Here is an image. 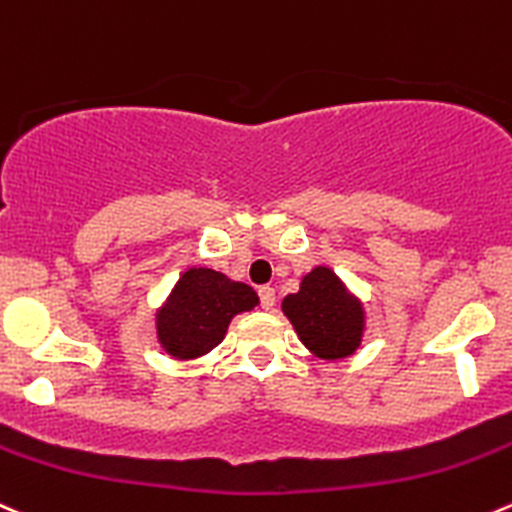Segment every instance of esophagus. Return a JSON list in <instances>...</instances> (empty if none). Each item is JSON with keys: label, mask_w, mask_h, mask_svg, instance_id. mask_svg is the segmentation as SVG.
<instances>
[{"label": "esophagus", "mask_w": 512, "mask_h": 512, "mask_svg": "<svg viewBox=\"0 0 512 512\" xmlns=\"http://www.w3.org/2000/svg\"><path fill=\"white\" fill-rule=\"evenodd\" d=\"M257 295H260V305L265 307V310H272V307H275V287L262 285L260 290H257Z\"/></svg>", "instance_id": "1"}]
</instances>
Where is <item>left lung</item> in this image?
Listing matches in <instances>:
<instances>
[{
    "mask_svg": "<svg viewBox=\"0 0 512 512\" xmlns=\"http://www.w3.org/2000/svg\"><path fill=\"white\" fill-rule=\"evenodd\" d=\"M300 340L325 360L352 355L362 337V307L350 297L327 267H315L302 277L300 292L282 300Z\"/></svg>",
    "mask_w": 512,
    "mask_h": 512,
    "instance_id": "left-lung-1",
    "label": "left lung"
}]
</instances>
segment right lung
Wrapping results in <instances>:
<instances>
[{
  "label": "right lung",
  "mask_w": 512,
  "mask_h": 512,
  "mask_svg": "<svg viewBox=\"0 0 512 512\" xmlns=\"http://www.w3.org/2000/svg\"><path fill=\"white\" fill-rule=\"evenodd\" d=\"M257 302L255 290L245 282H232L207 267H192L157 312V337L172 357L192 360L220 345L232 317L252 310Z\"/></svg>",
  "instance_id": "add662e5"
}]
</instances>
